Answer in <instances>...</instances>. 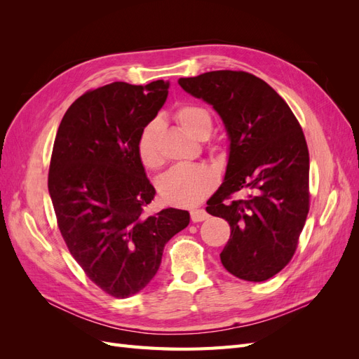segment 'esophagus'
<instances>
[{
	"label": "esophagus",
	"mask_w": 359,
	"mask_h": 359,
	"mask_svg": "<svg viewBox=\"0 0 359 359\" xmlns=\"http://www.w3.org/2000/svg\"><path fill=\"white\" fill-rule=\"evenodd\" d=\"M208 219V214H206L205 210H193L191 211V222L193 223H199Z\"/></svg>",
	"instance_id": "obj_1"
}]
</instances>
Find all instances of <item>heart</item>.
<instances>
[{
	"instance_id": "heart-1",
	"label": "heart",
	"mask_w": 359,
	"mask_h": 359,
	"mask_svg": "<svg viewBox=\"0 0 359 359\" xmlns=\"http://www.w3.org/2000/svg\"><path fill=\"white\" fill-rule=\"evenodd\" d=\"M177 123L189 136L194 139L208 137L212 128V118L201 106H182L175 114ZM160 119L149 121L139 135L137 151L139 157L147 168H157L161 163L158 148ZM215 172L202 163L177 165L169 169L158 181L161 198L173 205H196L215 186Z\"/></svg>"
}]
</instances>
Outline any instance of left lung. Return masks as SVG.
Here are the masks:
<instances>
[{
	"instance_id": "obj_1",
	"label": "left lung",
	"mask_w": 359,
	"mask_h": 359,
	"mask_svg": "<svg viewBox=\"0 0 359 359\" xmlns=\"http://www.w3.org/2000/svg\"><path fill=\"white\" fill-rule=\"evenodd\" d=\"M178 83L212 106L229 139L224 180L206 202V211L231 226L222 264L245 281L274 277L295 253L309 214L310 158L298 119L265 81L245 72H208ZM240 189L247 198L226 201Z\"/></svg>"
}]
</instances>
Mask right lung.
Returning a JSON list of instances; mask_svg holds the SVG:
<instances>
[{"label": "right lung", "instance_id": "add662e5", "mask_svg": "<svg viewBox=\"0 0 359 359\" xmlns=\"http://www.w3.org/2000/svg\"><path fill=\"white\" fill-rule=\"evenodd\" d=\"M169 82H112L85 93L62 116L48 189L60 232L91 281L115 298L142 290L163 248L190 223L189 211L144 217L156 196L137 140L168 99Z\"/></svg>", "mask_w": 359, "mask_h": 359}]
</instances>
